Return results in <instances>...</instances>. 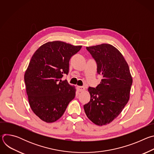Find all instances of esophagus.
<instances>
[{"instance_id": "obj_1", "label": "esophagus", "mask_w": 154, "mask_h": 154, "mask_svg": "<svg viewBox=\"0 0 154 154\" xmlns=\"http://www.w3.org/2000/svg\"><path fill=\"white\" fill-rule=\"evenodd\" d=\"M77 90H78L79 92L83 91H84V90H85L84 86H77Z\"/></svg>"}]
</instances>
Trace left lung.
Masks as SVG:
<instances>
[{
	"mask_svg": "<svg viewBox=\"0 0 154 154\" xmlns=\"http://www.w3.org/2000/svg\"><path fill=\"white\" fill-rule=\"evenodd\" d=\"M97 63V72L102 79L96 88L89 87L90 101L85 112L94 124L106 125L121 113L130 97L132 77L121 53L109 44L86 47Z\"/></svg>",
	"mask_w": 154,
	"mask_h": 154,
	"instance_id": "left-lung-1",
	"label": "left lung"
}]
</instances>
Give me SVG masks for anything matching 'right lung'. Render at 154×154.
I'll return each mask as SVG.
<instances>
[{
    "instance_id": "obj_1",
    "label": "right lung",
    "mask_w": 154,
    "mask_h": 154,
    "mask_svg": "<svg viewBox=\"0 0 154 154\" xmlns=\"http://www.w3.org/2000/svg\"><path fill=\"white\" fill-rule=\"evenodd\" d=\"M81 48L55 41L44 44L33 55L24 81L31 109L42 121L60 119L75 97V88L61 79L68 74L69 60Z\"/></svg>"
}]
</instances>
